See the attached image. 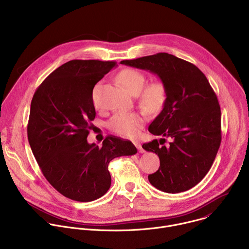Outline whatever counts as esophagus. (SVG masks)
<instances>
[{
	"label": "esophagus",
	"instance_id": "esophagus-1",
	"mask_svg": "<svg viewBox=\"0 0 249 249\" xmlns=\"http://www.w3.org/2000/svg\"><path fill=\"white\" fill-rule=\"evenodd\" d=\"M134 145H135V147L138 149L139 153H144V152H145V151L143 150V148H142L141 144H140V143H138V142H134Z\"/></svg>",
	"mask_w": 249,
	"mask_h": 249
}]
</instances>
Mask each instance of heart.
<instances>
[{
  "label": "heart",
  "mask_w": 249,
  "mask_h": 249,
  "mask_svg": "<svg viewBox=\"0 0 249 249\" xmlns=\"http://www.w3.org/2000/svg\"><path fill=\"white\" fill-rule=\"evenodd\" d=\"M119 82L132 94H138L146 83V77L135 69H125L118 75ZM95 90L93 100L95 102ZM140 95L141 104L152 112L160 110L164 104L166 90L162 83L153 82L142 90ZM146 118L143 114L136 112H124L115 114L108 122V127L114 133L128 138L137 136L141 127L144 125Z\"/></svg>",
  "instance_id": "b5f03b06"
}]
</instances>
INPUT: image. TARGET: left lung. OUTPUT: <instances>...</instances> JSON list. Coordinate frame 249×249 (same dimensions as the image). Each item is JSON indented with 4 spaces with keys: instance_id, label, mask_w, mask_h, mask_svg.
Returning a JSON list of instances; mask_svg holds the SVG:
<instances>
[{
    "instance_id": "obj_1",
    "label": "left lung",
    "mask_w": 249,
    "mask_h": 249,
    "mask_svg": "<svg viewBox=\"0 0 249 249\" xmlns=\"http://www.w3.org/2000/svg\"><path fill=\"white\" fill-rule=\"evenodd\" d=\"M120 64L157 75L166 90L163 108L149 126L160 140L143 149L156 153L159 170L150 183L166 193H179L198 184L210 170L221 145V108L206 76L193 64L168 53H158ZM171 142L164 145L165 139Z\"/></svg>"
}]
</instances>
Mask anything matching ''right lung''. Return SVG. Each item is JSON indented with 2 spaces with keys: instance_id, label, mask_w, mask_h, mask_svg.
I'll return each mask as SVG.
<instances>
[{
  "instance_id": "1",
  "label": "right lung",
  "mask_w": 249,
  "mask_h": 249,
  "mask_svg": "<svg viewBox=\"0 0 249 249\" xmlns=\"http://www.w3.org/2000/svg\"><path fill=\"white\" fill-rule=\"evenodd\" d=\"M115 66L113 61H69L43 81L31 100V151L48 182L75 201L103 196L111 185L109 162L137 153L132 142L121 138L107 137L101 146L87 140L95 117L92 89Z\"/></svg>"
}]
</instances>
